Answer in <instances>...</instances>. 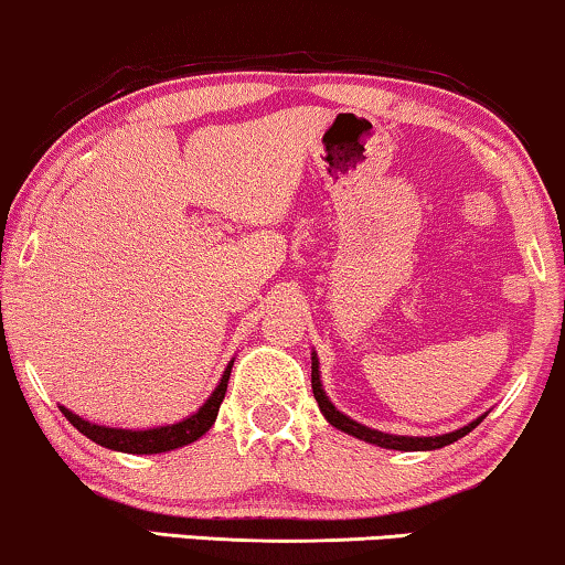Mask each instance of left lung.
Segmentation results:
<instances>
[{"label":"left lung","instance_id":"1","mask_svg":"<svg viewBox=\"0 0 565 565\" xmlns=\"http://www.w3.org/2000/svg\"><path fill=\"white\" fill-rule=\"evenodd\" d=\"M312 394H316V402L320 406V412L326 414V419L333 427H339V430L354 435V438H360V440L375 443V446H381V448H394V451H433V448H443V446H448V443L463 438V435L472 433L475 427L482 423V417H480V419H475V423H469L467 427H461V430L446 433V435H433V438H406V435H388V433H381V430H370V427L354 423V419H349L347 414H341L331 402H328L326 391L320 388V370H318V356L316 354H312Z\"/></svg>","mask_w":565,"mask_h":565}]
</instances>
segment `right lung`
Wrapping results in <instances>:
<instances>
[{
	"label": "right lung",
	"instance_id": "obj_1",
	"mask_svg": "<svg viewBox=\"0 0 565 565\" xmlns=\"http://www.w3.org/2000/svg\"><path fill=\"white\" fill-rule=\"evenodd\" d=\"M230 373H232V362L230 367L224 370V377L216 385L209 402H205L200 409L192 414V417L182 419L177 425H163V427H153V430H117V427H104V425H93L85 423L83 417H77L70 409L60 406L64 417L73 423L77 430H81L85 438H90L98 446L111 448V451H125V454H163V451H174V448L188 446V443L198 440L200 435H205L211 430V425L216 423L218 406L224 402L226 394V383H230Z\"/></svg>",
	"mask_w": 565,
	"mask_h": 565
}]
</instances>
